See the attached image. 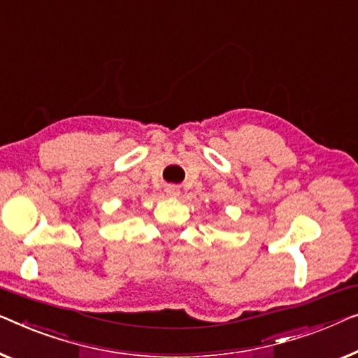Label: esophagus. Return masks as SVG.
Returning <instances> with one entry per match:
<instances>
[{"label": "esophagus", "mask_w": 358, "mask_h": 358, "mask_svg": "<svg viewBox=\"0 0 358 358\" xmlns=\"http://www.w3.org/2000/svg\"><path fill=\"white\" fill-rule=\"evenodd\" d=\"M164 192H166L168 196H179L180 195V190H179L178 185H166Z\"/></svg>", "instance_id": "34e87169"}]
</instances>
